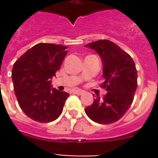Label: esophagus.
<instances>
[{
  "label": "esophagus",
  "instance_id": "obj_1",
  "mask_svg": "<svg viewBox=\"0 0 158 158\" xmlns=\"http://www.w3.org/2000/svg\"><path fill=\"white\" fill-rule=\"evenodd\" d=\"M74 94H77V95H82V94H84V90H80V89H77V90H74Z\"/></svg>",
  "mask_w": 158,
  "mask_h": 158
}]
</instances>
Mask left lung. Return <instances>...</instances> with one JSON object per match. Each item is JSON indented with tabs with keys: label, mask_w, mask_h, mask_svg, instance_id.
<instances>
[{
	"label": "left lung",
	"mask_w": 158,
	"mask_h": 158,
	"mask_svg": "<svg viewBox=\"0 0 158 158\" xmlns=\"http://www.w3.org/2000/svg\"><path fill=\"white\" fill-rule=\"evenodd\" d=\"M95 50L103 64L104 82L102 88L107 94L99 96L84 110L98 124H111L125 115L134 100L137 89V69L130 55L109 40H99L85 45Z\"/></svg>",
	"instance_id": "left-lung-1"
}]
</instances>
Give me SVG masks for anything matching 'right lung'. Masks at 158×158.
I'll return each mask as SVG.
<instances>
[{"label":"right lung","mask_w":158,"mask_h":158,"mask_svg":"<svg viewBox=\"0 0 158 158\" xmlns=\"http://www.w3.org/2000/svg\"><path fill=\"white\" fill-rule=\"evenodd\" d=\"M66 47L38 43L14 64L12 80L18 103L32 120L51 122L61 114L69 94L52 88L51 79L60 68Z\"/></svg>","instance_id":"obj_1"}]
</instances>
